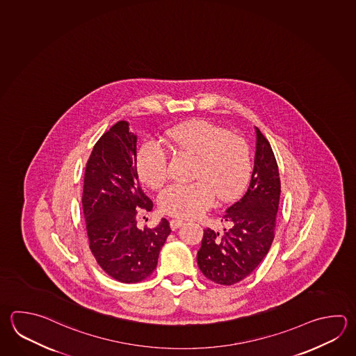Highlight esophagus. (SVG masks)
I'll return each instance as SVG.
<instances>
[{"instance_id":"esophagus-1","label":"esophagus","mask_w":356,"mask_h":356,"mask_svg":"<svg viewBox=\"0 0 356 356\" xmlns=\"http://www.w3.org/2000/svg\"><path fill=\"white\" fill-rule=\"evenodd\" d=\"M183 223H184L183 220H179V218H172V220H170V227H172V230H177L178 227H181Z\"/></svg>"}]
</instances>
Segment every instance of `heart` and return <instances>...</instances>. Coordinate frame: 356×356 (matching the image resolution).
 Masks as SVG:
<instances>
[{
  "label": "heart",
  "instance_id": "1",
  "mask_svg": "<svg viewBox=\"0 0 356 356\" xmlns=\"http://www.w3.org/2000/svg\"><path fill=\"white\" fill-rule=\"evenodd\" d=\"M165 143L178 153L195 156V181L177 183L159 195L164 213L193 218L211 209L216 197L227 202L244 191L250 177V153L238 135L209 121L195 120L168 130ZM136 170L150 188H161L169 175L168 154L161 144L147 141L140 147Z\"/></svg>",
  "mask_w": 356,
  "mask_h": 356
}]
</instances>
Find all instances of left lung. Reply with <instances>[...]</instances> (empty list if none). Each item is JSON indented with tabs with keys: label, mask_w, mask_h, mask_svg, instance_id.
Masks as SVG:
<instances>
[{
	"label": "left lung",
	"mask_w": 356,
	"mask_h": 356,
	"mask_svg": "<svg viewBox=\"0 0 356 356\" xmlns=\"http://www.w3.org/2000/svg\"><path fill=\"white\" fill-rule=\"evenodd\" d=\"M257 152L250 184L226 209L222 234L206 229L197 263L203 275L217 284L232 286L250 275L272 246L277 226L280 178L269 141L255 127Z\"/></svg>",
	"instance_id": "8db88e82"
}]
</instances>
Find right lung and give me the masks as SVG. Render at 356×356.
I'll list each match as a JSON object with an SVG mask.
<instances>
[{
    "instance_id": "obj_1",
    "label": "right lung",
    "mask_w": 356,
    "mask_h": 356,
    "mask_svg": "<svg viewBox=\"0 0 356 356\" xmlns=\"http://www.w3.org/2000/svg\"><path fill=\"white\" fill-rule=\"evenodd\" d=\"M136 135L119 121L106 131L86 164L83 206L93 257L111 278L138 283L153 274L161 246L170 234L167 218L153 229L138 227V216L153 209L140 187Z\"/></svg>"
}]
</instances>
